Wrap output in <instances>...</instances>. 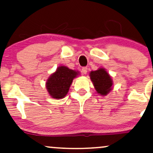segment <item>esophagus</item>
<instances>
[{"instance_id": "esophagus-1", "label": "esophagus", "mask_w": 153, "mask_h": 153, "mask_svg": "<svg viewBox=\"0 0 153 153\" xmlns=\"http://www.w3.org/2000/svg\"><path fill=\"white\" fill-rule=\"evenodd\" d=\"M87 73H88V68L83 67L82 68V74H86Z\"/></svg>"}]
</instances>
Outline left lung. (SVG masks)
<instances>
[{
  "mask_svg": "<svg viewBox=\"0 0 153 153\" xmlns=\"http://www.w3.org/2000/svg\"><path fill=\"white\" fill-rule=\"evenodd\" d=\"M90 80L96 92L101 96H106L113 88V80L111 75L104 68H99L97 70L90 73Z\"/></svg>",
  "mask_w": 153,
  "mask_h": 153,
  "instance_id": "8db88e82",
  "label": "left lung"
}]
</instances>
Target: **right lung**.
<instances>
[{"label":"right lung","mask_w":153,"mask_h":153,"mask_svg":"<svg viewBox=\"0 0 153 153\" xmlns=\"http://www.w3.org/2000/svg\"><path fill=\"white\" fill-rule=\"evenodd\" d=\"M80 75L78 71L70 69L64 65H60L48 78L46 88L49 96L56 100L64 98L69 91L73 79Z\"/></svg>","instance_id":"add662e5"}]
</instances>
